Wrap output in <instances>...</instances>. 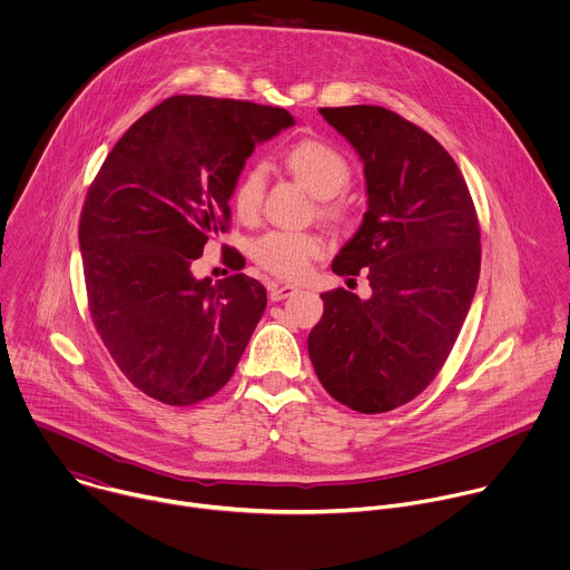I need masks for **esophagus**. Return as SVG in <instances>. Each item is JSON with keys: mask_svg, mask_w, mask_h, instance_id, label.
Here are the masks:
<instances>
[{"mask_svg": "<svg viewBox=\"0 0 570 570\" xmlns=\"http://www.w3.org/2000/svg\"><path fill=\"white\" fill-rule=\"evenodd\" d=\"M297 293V286H293V284H271L268 286V297H271V302H282V299H286V297H291V295H295Z\"/></svg>", "mask_w": 570, "mask_h": 570, "instance_id": "esophagus-1", "label": "esophagus"}]
</instances>
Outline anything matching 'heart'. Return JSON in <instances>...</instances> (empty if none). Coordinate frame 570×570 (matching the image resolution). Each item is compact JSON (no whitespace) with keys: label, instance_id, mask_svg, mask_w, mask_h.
<instances>
[{"label":"heart","instance_id":"obj_1","mask_svg":"<svg viewBox=\"0 0 570 570\" xmlns=\"http://www.w3.org/2000/svg\"><path fill=\"white\" fill-rule=\"evenodd\" d=\"M284 160L288 169L320 199L335 197L351 178V165L342 151L317 138L295 142L284 154ZM264 187L266 171L262 165H253L239 176L233 193V206L242 219H253L259 213ZM322 215L328 219H340L342 210L335 204H324ZM322 248V239L313 233L273 230L253 244V257L271 275L282 279H299Z\"/></svg>","mask_w":570,"mask_h":570}]
</instances>
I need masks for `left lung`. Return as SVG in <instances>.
Segmentation results:
<instances>
[{
  "mask_svg": "<svg viewBox=\"0 0 570 570\" xmlns=\"http://www.w3.org/2000/svg\"><path fill=\"white\" fill-rule=\"evenodd\" d=\"M320 114L357 151L366 183L362 224L331 268H368L371 297L322 293L308 355L337 403L381 414L416 399L445 364L479 282V219L459 165L419 125L373 105Z\"/></svg>",
  "mask_w": 570,
  "mask_h": 570,
  "instance_id": "1",
  "label": "left lung"
}]
</instances>
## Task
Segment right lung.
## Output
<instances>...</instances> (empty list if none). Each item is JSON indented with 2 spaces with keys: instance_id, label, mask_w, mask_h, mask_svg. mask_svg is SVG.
<instances>
[{
  "instance_id": "obj_1",
  "label": "right lung",
  "mask_w": 570,
  "mask_h": 570,
  "mask_svg": "<svg viewBox=\"0 0 570 570\" xmlns=\"http://www.w3.org/2000/svg\"><path fill=\"white\" fill-rule=\"evenodd\" d=\"M291 125L279 107L171 96L122 134L94 178L78 230L91 317L149 399L195 405L235 373L266 288L244 273L197 279L193 264L226 233L255 145Z\"/></svg>"
}]
</instances>
